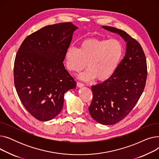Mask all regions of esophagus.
Here are the masks:
<instances>
[{"label": "esophagus", "instance_id": "esophagus-1", "mask_svg": "<svg viewBox=\"0 0 159 159\" xmlns=\"http://www.w3.org/2000/svg\"><path fill=\"white\" fill-rule=\"evenodd\" d=\"M77 86L78 87H79V88H81V87H82V86H84V84H82V83H81V82H78L77 83Z\"/></svg>", "mask_w": 159, "mask_h": 159}]
</instances>
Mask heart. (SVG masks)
<instances>
[{
	"mask_svg": "<svg viewBox=\"0 0 159 159\" xmlns=\"http://www.w3.org/2000/svg\"><path fill=\"white\" fill-rule=\"evenodd\" d=\"M124 48L117 39L91 38L84 40L79 49L71 46L66 50V64L71 72H78L87 66L88 68L79 77L84 80L96 78L100 81L110 79L122 59Z\"/></svg>",
	"mask_w": 159,
	"mask_h": 159,
	"instance_id": "heart-1",
	"label": "heart"
}]
</instances>
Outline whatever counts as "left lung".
<instances>
[{"instance_id": "left-lung-1", "label": "left lung", "mask_w": 159, "mask_h": 159, "mask_svg": "<svg viewBox=\"0 0 159 159\" xmlns=\"http://www.w3.org/2000/svg\"><path fill=\"white\" fill-rule=\"evenodd\" d=\"M102 28L118 33L127 42L126 52L112 76L92 86L89 113L95 120L113 125L124 119L137 103L147 79L146 58L139 42L124 31L111 26Z\"/></svg>"}]
</instances>
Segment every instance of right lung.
Wrapping results in <instances>:
<instances>
[{
    "instance_id": "right-lung-1",
    "label": "right lung",
    "mask_w": 159,
    "mask_h": 159,
    "mask_svg": "<svg viewBox=\"0 0 159 159\" xmlns=\"http://www.w3.org/2000/svg\"><path fill=\"white\" fill-rule=\"evenodd\" d=\"M76 29L70 22L45 26L25 39L16 54V92L26 110L39 120L59 114L64 93L76 86L63 63Z\"/></svg>"
}]
</instances>
